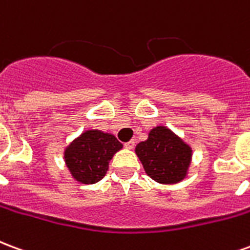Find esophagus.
<instances>
[{"mask_svg": "<svg viewBox=\"0 0 250 250\" xmlns=\"http://www.w3.org/2000/svg\"><path fill=\"white\" fill-rule=\"evenodd\" d=\"M125 146V148H130V150H131V148H134V147H135V141L132 139V141L127 142Z\"/></svg>", "mask_w": 250, "mask_h": 250, "instance_id": "1", "label": "esophagus"}]
</instances>
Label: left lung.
I'll list each match as a JSON object with an SVG mask.
<instances>
[{
  "mask_svg": "<svg viewBox=\"0 0 250 250\" xmlns=\"http://www.w3.org/2000/svg\"><path fill=\"white\" fill-rule=\"evenodd\" d=\"M135 152L147 175L165 185L181 182L191 161V148L163 125L152 128L148 139L141 142Z\"/></svg>",
  "mask_w": 250,
  "mask_h": 250,
  "instance_id": "obj_1",
  "label": "left lung"
}]
</instances>
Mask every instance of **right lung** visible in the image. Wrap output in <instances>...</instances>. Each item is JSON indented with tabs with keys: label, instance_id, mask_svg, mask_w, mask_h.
Segmentation results:
<instances>
[{
	"label": "right lung",
	"instance_id": "obj_1",
	"mask_svg": "<svg viewBox=\"0 0 250 250\" xmlns=\"http://www.w3.org/2000/svg\"><path fill=\"white\" fill-rule=\"evenodd\" d=\"M122 147L123 145L111 134L85 131L65 148L66 167L79 182L96 184L107 174L108 162Z\"/></svg>",
	"mask_w": 250,
	"mask_h": 250
}]
</instances>
